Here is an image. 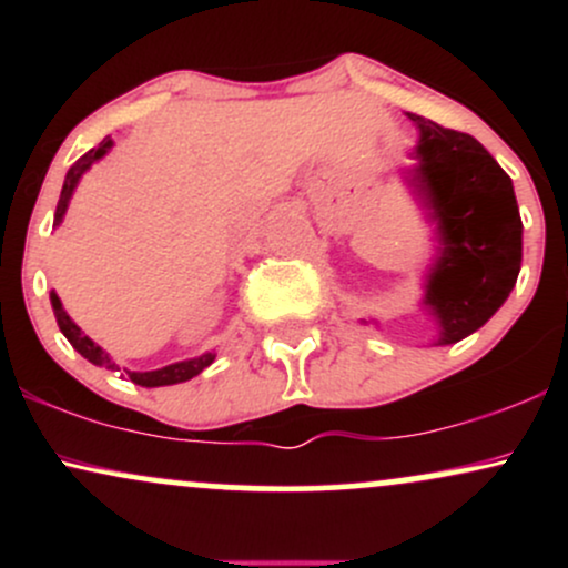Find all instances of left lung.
<instances>
[{"label":"left lung","instance_id":"left-lung-1","mask_svg":"<svg viewBox=\"0 0 568 568\" xmlns=\"http://www.w3.org/2000/svg\"><path fill=\"white\" fill-rule=\"evenodd\" d=\"M408 120L419 128L410 186L438 221L440 240L425 304L438 321V344H454L488 323L510 296L524 256V224L510 175L484 143L419 114Z\"/></svg>","mask_w":568,"mask_h":568}]
</instances>
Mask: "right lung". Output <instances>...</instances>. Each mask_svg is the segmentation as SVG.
<instances>
[{
	"instance_id": "add662e5",
	"label": "right lung",
	"mask_w": 568,
	"mask_h": 568,
	"mask_svg": "<svg viewBox=\"0 0 568 568\" xmlns=\"http://www.w3.org/2000/svg\"><path fill=\"white\" fill-rule=\"evenodd\" d=\"M109 149H112V139H103L95 149H90L88 154H82V158L69 168L67 181H63V189H61V200H58V207H55V226L61 224L63 213H67V207H69L71 194H74L77 184H80L82 173L88 171V168L93 165L95 160H101L103 154L109 152ZM50 304H53L55 321H58V328H61V334L69 338L71 347L80 352L84 361H90V363H93V366H101V368H109V371H120V366H116L112 357H109V352L98 347L93 338L84 336L80 325L71 321V317L67 315V310H63L61 298H58L55 291H50ZM213 361H216V355H213V352H205V355L192 357V361L173 363V366H165V368H158V371H125V374L130 376V382L141 384V387H165V384L189 382V379H192V376L202 374V371L211 366Z\"/></svg>"
}]
</instances>
